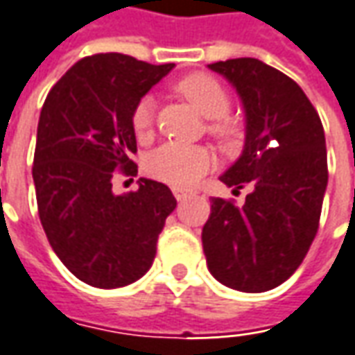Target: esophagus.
Masks as SVG:
<instances>
[{"instance_id":"34e87169","label":"esophagus","mask_w":355,"mask_h":355,"mask_svg":"<svg viewBox=\"0 0 355 355\" xmlns=\"http://www.w3.org/2000/svg\"><path fill=\"white\" fill-rule=\"evenodd\" d=\"M173 194H175V198L177 200H184V198H188L192 192L188 190V188H182V187H173Z\"/></svg>"}]
</instances>
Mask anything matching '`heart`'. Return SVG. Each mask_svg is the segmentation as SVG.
I'll return each instance as SVG.
<instances>
[{"instance_id":"1","label":"heart","mask_w":355,"mask_h":355,"mask_svg":"<svg viewBox=\"0 0 355 355\" xmlns=\"http://www.w3.org/2000/svg\"><path fill=\"white\" fill-rule=\"evenodd\" d=\"M177 91L184 95L198 108L202 116L214 118L208 124L211 136L223 141L233 144L241 136V128L235 120L227 116L231 108V95L209 73H192L180 79ZM155 124V98L151 95L141 96L132 110V128L139 139L151 136ZM214 165L211 151L202 146H188L178 141H167L155 147L144 161V167L149 177L157 178L161 182L175 184V187H192L208 173Z\"/></svg>"}]
</instances>
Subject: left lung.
<instances>
[{
	"label": "left lung",
	"instance_id": "obj_1",
	"mask_svg": "<svg viewBox=\"0 0 355 355\" xmlns=\"http://www.w3.org/2000/svg\"><path fill=\"white\" fill-rule=\"evenodd\" d=\"M209 69L235 85L247 112L243 155L221 182L252 190L243 206L211 198L202 247L218 282L260 293L301 266L319 231L329 182L324 130L303 89L276 67L237 58Z\"/></svg>",
	"mask_w": 355,
	"mask_h": 355
}]
</instances>
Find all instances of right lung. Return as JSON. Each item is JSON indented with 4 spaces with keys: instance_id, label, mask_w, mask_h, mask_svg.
Segmentation results:
<instances>
[{
    "instance_id": "obj_1",
    "label": "right lung",
    "mask_w": 355,
    "mask_h": 355,
    "mask_svg": "<svg viewBox=\"0 0 355 355\" xmlns=\"http://www.w3.org/2000/svg\"><path fill=\"white\" fill-rule=\"evenodd\" d=\"M173 67L93 54L60 77L40 110L33 165L38 218L58 259L93 288L141 278L177 208L171 188L151 178L122 196L112 192L116 175H137L132 110Z\"/></svg>"
}]
</instances>
